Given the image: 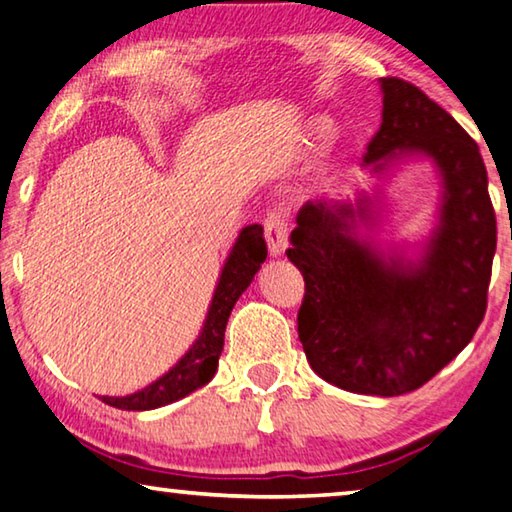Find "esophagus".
<instances>
[{"label":"esophagus","instance_id":"34e87169","mask_svg":"<svg viewBox=\"0 0 512 512\" xmlns=\"http://www.w3.org/2000/svg\"><path fill=\"white\" fill-rule=\"evenodd\" d=\"M264 232L271 255H282L289 246V223L282 207H271L264 216Z\"/></svg>","mask_w":512,"mask_h":512}]
</instances>
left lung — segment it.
Segmentation results:
<instances>
[{"instance_id": "obj_1", "label": "left lung", "mask_w": 512, "mask_h": 512, "mask_svg": "<svg viewBox=\"0 0 512 512\" xmlns=\"http://www.w3.org/2000/svg\"><path fill=\"white\" fill-rule=\"evenodd\" d=\"M381 126L363 164L381 171L424 153L445 180L440 225L420 266L381 259L354 235L366 201L300 207L287 257L305 277L298 336L307 361L350 393L395 397L436 377L467 343L488 307L497 216L479 146L413 83L386 76Z\"/></svg>"}]
</instances>
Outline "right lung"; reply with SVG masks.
Instances as JSON below:
<instances>
[{"mask_svg": "<svg viewBox=\"0 0 512 512\" xmlns=\"http://www.w3.org/2000/svg\"><path fill=\"white\" fill-rule=\"evenodd\" d=\"M266 253L268 248L262 225H248V228L241 230L237 244L223 266L219 287H216L210 305V314H207L205 327L194 343V348L167 375L160 377L155 384L146 386L144 391L126 397H101V402L121 411H149L176 402L180 397L207 384L214 377L216 366H219L230 311L241 293L248 289V284L253 282L259 266L264 264Z\"/></svg>", "mask_w": 512, "mask_h": 512, "instance_id": "right-lung-1", "label": "right lung"}]
</instances>
